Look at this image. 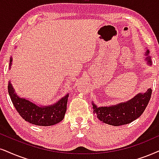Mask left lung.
Listing matches in <instances>:
<instances>
[{
  "label": "left lung",
  "instance_id": "obj_1",
  "mask_svg": "<svg viewBox=\"0 0 159 159\" xmlns=\"http://www.w3.org/2000/svg\"><path fill=\"white\" fill-rule=\"evenodd\" d=\"M148 63L151 65V59L148 56L149 51H147ZM152 89H148L145 93H139L135 97L128 101L120 103L111 106L98 107L95 104L93 106V112L97 117L104 123L114 126L126 125L133 122L139 117L143 113L151 98Z\"/></svg>",
  "mask_w": 159,
  "mask_h": 159
}]
</instances>
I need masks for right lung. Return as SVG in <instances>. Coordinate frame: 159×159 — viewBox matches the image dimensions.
Masks as SVG:
<instances>
[{"label": "right lung", "mask_w": 159, "mask_h": 159, "mask_svg": "<svg viewBox=\"0 0 159 159\" xmlns=\"http://www.w3.org/2000/svg\"><path fill=\"white\" fill-rule=\"evenodd\" d=\"M12 58L9 60V69ZM10 98L17 111L22 118L30 123L39 126H50L59 123L64 119L69 94H66L56 103L51 106H37L30 100L22 98L17 95L11 84L8 85Z\"/></svg>", "instance_id": "1"}]
</instances>
